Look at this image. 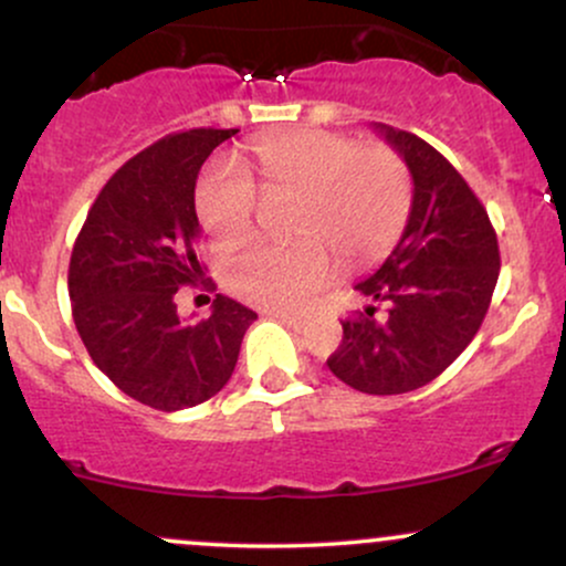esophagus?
Instances as JSON below:
<instances>
[{"instance_id": "esophagus-1", "label": "esophagus", "mask_w": 566, "mask_h": 566, "mask_svg": "<svg viewBox=\"0 0 566 566\" xmlns=\"http://www.w3.org/2000/svg\"><path fill=\"white\" fill-rule=\"evenodd\" d=\"M274 319H279L282 324H287V327H292V329H303L305 324H308V316H303V314H287V311H274Z\"/></svg>"}]
</instances>
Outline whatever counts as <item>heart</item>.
Listing matches in <instances>:
<instances>
[{"mask_svg": "<svg viewBox=\"0 0 566 566\" xmlns=\"http://www.w3.org/2000/svg\"><path fill=\"white\" fill-rule=\"evenodd\" d=\"M261 187L239 165L216 161L201 172L197 216L218 242H242L269 199H295L292 233L301 242H255L231 252L223 282L233 295L265 308H297L346 269L378 263L405 231L412 178L388 146H359L329 129H292L252 140Z\"/></svg>", "mask_w": 566, "mask_h": 566, "instance_id": "heart-1", "label": "heart"}]
</instances>
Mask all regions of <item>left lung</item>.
<instances>
[{
  "label": "left lung",
  "instance_id": "left-lung-1",
  "mask_svg": "<svg viewBox=\"0 0 566 566\" xmlns=\"http://www.w3.org/2000/svg\"><path fill=\"white\" fill-rule=\"evenodd\" d=\"M412 175V210L399 244L361 295L388 303L343 319L327 367L361 394H407L439 378L482 327L500 274L497 233L463 175L423 138L380 125Z\"/></svg>",
  "mask_w": 566,
  "mask_h": 566
}]
</instances>
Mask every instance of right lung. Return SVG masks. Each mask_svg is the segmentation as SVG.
<instances>
[{
  "label": "right lung",
  "mask_w": 566,
  "mask_h": 566,
  "mask_svg": "<svg viewBox=\"0 0 566 566\" xmlns=\"http://www.w3.org/2000/svg\"><path fill=\"white\" fill-rule=\"evenodd\" d=\"M237 133L186 129L135 154L101 188L71 252V316L90 359L119 391L161 412L216 396L258 319L223 295L197 324L180 322L175 305V292L205 274L197 175L212 148Z\"/></svg>",
  "instance_id": "add662e5"
}]
</instances>
